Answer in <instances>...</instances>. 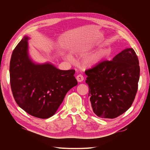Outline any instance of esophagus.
Returning <instances> with one entry per match:
<instances>
[{"label":"esophagus","mask_w":150,"mask_h":150,"mask_svg":"<svg viewBox=\"0 0 150 150\" xmlns=\"http://www.w3.org/2000/svg\"><path fill=\"white\" fill-rule=\"evenodd\" d=\"M76 80H77V81H78V82H82V81H83V80H84L83 76L82 75H81V74L78 75L76 76Z\"/></svg>","instance_id":"esophagus-1"}]
</instances>
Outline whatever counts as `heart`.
<instances>
[{"label":"heart","instance_id":"obj_1","mask_svg":"<svg viewBox=\"0 0 150 150\" xmlns=\"http://www.w3.org/2000/svg\"><path fill=\"white\" fill-rule=\"evenodd\" d=\"M80 52V50H76ZM111 53V50L109 49H100L88 56L84 60V64L86 67L92 68L98 66L99 64L106 58Z\"/></svg>","mask_w":150,"mask_h":150}]
</instances>
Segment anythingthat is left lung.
Instances as JSON below:
<instances>
[{"instance_id": "left-lung-1", "label": "left lung", "mask_w": 150, "mask_h": 150, "mask_svg": "<svg viewBox=\"0 0 150 150\" xmlns=\"http://www.w3.org/2000/svg\"><path fill=\"white\" fill-rule=\"evenodd\" d=\"M139 62L132 48L117 54L85 72L93 112L98 117L114 119L131 107L138 89Z\"/></svg>"}]
</instances>
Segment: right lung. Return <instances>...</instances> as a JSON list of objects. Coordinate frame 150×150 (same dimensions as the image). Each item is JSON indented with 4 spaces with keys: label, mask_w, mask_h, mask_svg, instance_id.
Masks as SVG:
<instances>
[{
    "label": "right lung",
    "mask_w": 150,
    "mask_h": 150,
    "mask_svg": "<svg viewBox=\"0 0 150 150\" xmlns=\"http://www.w3.org/2000/svg\"><path fill=\"white\" fill-rule=\"evenodd\" d=\"M25 36L14 49L10 64L11 88L18 106L30 115L48 119L57 112L67 92L78 84L75 70H59L50 62H34Z\"/></svg>",
    "instance_id": "1"
}]
</instances>
